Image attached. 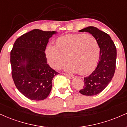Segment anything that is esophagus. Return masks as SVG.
<instances>
[{
    "instance_id": "obj_1",
    "label": "esophagus",
    "mask_w": 127,
    "mask_h": 127,
    "mask_svg": "<svg viewBox=\"0 0 127 127\" xmlns=\"http://www.w3.org/2000/svg\"><path fill=\"white\" fill-rule=\"evenodd\" d=\"M64 75L65 76L68 77V78L70 79H73L74 78V75H71V74H68V73H64Z\"/></svg>"
}]
</instances>
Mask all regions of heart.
Masks as SVG:
<instances>
[{"mask_svg":"<svg viewBox=\"0 0 127 127\" xmlns=\"http://www.w3.org/2000/svg\"><path fill=\"white\" fill-rule=\"evenodd\" d=\"M99 47L95 37L90 34H67L57 39L55 46L49 45L45 55L49 65L59 69L69 63L65 68L81 75L90 73L95 67L99 57Z\"/></svg>","mask_w":127,"mask_h":127,"instance_id":"1","label":"heart"}]
</instances>
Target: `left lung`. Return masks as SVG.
Here are the masks:
<instances>
[{
  "instance_id": "1",
  "label": "left lung",
  "mask_w": 127,
  "mask_h": 127,
  "mask_svg": "<svg viewBox=\"0 0 127 127\" xmlns=\"http://www.w3.org/2000/svg\"><path fill=\"white\" fill-rule=\"evenodd\" d=\"M88 32L95 37L100 48V57L95 70L84 78V85L81 94L91 96L99 94L112 81L116 68V48L111 37L97 27L90 26L79 30Z\"/></svg>"
}]
</instances>
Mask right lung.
<instances>
[{
    "label": "right lung",
    "mask_w": 127,
    "mask_h": 127,
    "mask_svg": "<svg viewBox=\"0 0 127 127\" xmlns=\"http://www.w3.org/2000/svg\"><path fill=\"white\" fill-rule=\"evenodd\" d=\"M56 32L34 29L18 37L11 51L12 76L18 91L32 100H43L51 91L59 73L47 64L45 51Z\"/></svg>",
    "instance_id": "add662e5"
}]
</instances>
